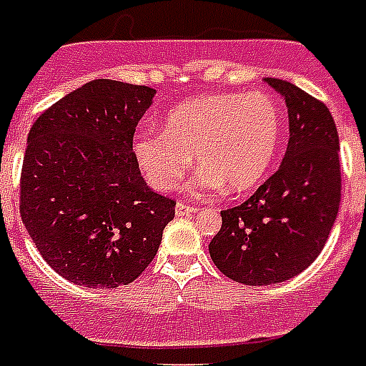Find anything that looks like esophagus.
I'll use <instances>...</instances> for the list:
<instances>
[{
  "label": "esophagus",
  "mask_w": 366,
  "mask_h": 366,
  "mask_svg": "<svg viewBox=\"0 0 366 366\" xmlns=\"http://www.w3.org/2000/svg\"><path fill=\"white\" fill-rule=\"evenodd\" d=\"M197 209L194 205H186V203H177V207H174V213L177 217H189V214H194Z\"/></svg>",
  "instance_id": "34e87169"
}]
</instances>
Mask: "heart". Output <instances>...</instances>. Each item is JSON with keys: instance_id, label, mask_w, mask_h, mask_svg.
Returning a JSON list of instances; mask_svg holds the SVG:
<instances>
[{"instance_id": "heart-1", "label": "heart", "mask_w": 366, "mask_h": 366, "mask_svg": "<svg viewBox=\"0 0 366 366\" xmlns=\"http://www.w3.org/2000/svg\"><path fill=\"white\" fill-rule=\"evenodd\" d=\"M282 107L272 94H209L178 103L164 117L163 130H138L132 152L149 186L171 192L192 167L195 194L228 188L245 194L272 169L282 139Z\"/></svg>"}]
</instances>
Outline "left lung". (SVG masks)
Wrapping results in <instances>:
<instances>
[{
    "label": "left lung",
    "instance_id": "8db88e82",
    "mask_svg": "<svg viewBox=\"0 0 366 366\" xmlns=\"http://www.w3.org/2000/svg\"><path fill=\"white\" fill-rule=\"evenodd\" d=\"M288 107L290 139L278 171L238 207L220 211L209 253L245 286L294 278L319 257L342 197L340 138L325 103L280 78H264Z\"/></svg>",
    "mask_w": 366,
    "mask_h": 366
}]
</instances>
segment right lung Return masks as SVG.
<instances>
[{
  "label": "right lung",
  "mask_w": 366,
  "mask_h": 366,
  "mask_svg": "<svg viewBox=\"0 0 366 366\" xmlns=\"http://www.w3.org/2000/svg\"><path fill=\"white\" fill-rule=\"evenodd\" d=\"M149 86L97 78L46 109L28 132L21 217L57 274L119 288L153 261L177 203L142 178L132 139Z\"/></svg>",
  "instance_id": "right-lung-1"
}]
</instances>
